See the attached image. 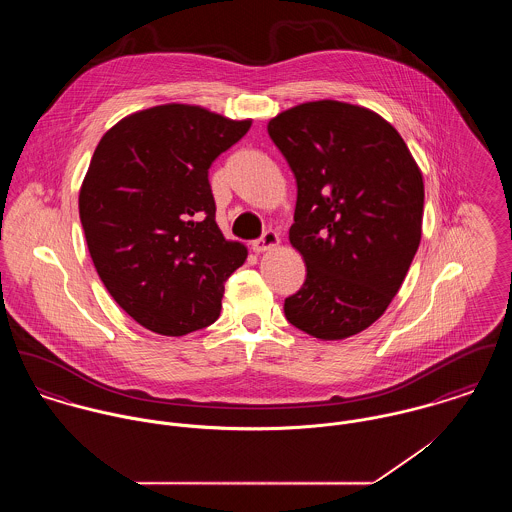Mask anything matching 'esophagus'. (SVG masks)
I'll list each match as a JSON object with an SVG mask.
<instances>
[{"mask_svg":"<svg viewBox=\"0 0 512 512\" xmlns=\"http://www.w3.org/2000/svg\"><path fill=\"white\" fill-rule=\"evenodd\" d=\"M276 246H280V234L274 232V230H266L262 234V238L252 242V250L254 252H266V250H272Z\"/></svg>","mask_w":512,"mask_h":512,"instance_id":"esophagus-1","label":"esophagus"}]
</instances>
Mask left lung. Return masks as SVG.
I'll use <instances>...</instances> for the list:
<instances>
[{"instance_id":"8db88e82","label":"left lung","mask_w":512,"mask_h":512,"mask_svg":"<svg viewBox=\"0 0 512 512\" xmlns=\"http://www.w3.org/2000/svg\"><path fill=\"white\" fill-rule=\"evenodd\" d=\"M268 134L297 181L290 242L307 266L286 317L321 341L353 337L386 311L416 256L422 171L390 122L349 102L297 104Z\"/></svg>"}]
</instances>
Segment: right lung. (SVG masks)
Segmentation results:
<instances>
[{"label":"right lung","mask_w":512,"mask_h":512,"mask_svg":"<svg viewBox=\"0 0 512 512\" xmlns=\"http://www.w3.org/2000/svg\"><path fill=\"white\" fill-rule=\"evenodd\" d=\"M252 120L161 104L112 126L90 159L78 213L94 268L142 327L181 337L217 321L242 242L215 220L209 167Z\"/></svg>","instance_id":"right-lung-1"}]
</instances>
